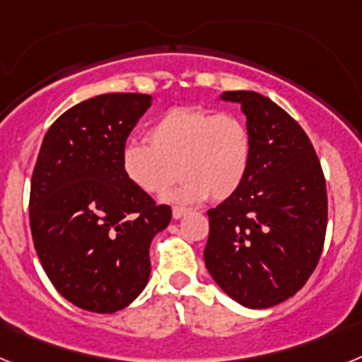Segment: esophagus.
<instances>
[{
	"mask_svg": "<svg viewBox=\"0 0 362 362\" xmlns=\"http://www.w3.org/2000/svg\"><path fill=\"white\" fill-rule=\"evenodd\" d=\"M188 214L187 209H181V206H174V210H172V217L174 219H181V217H185Z\"/></svg>",
	"mask_w": 362,
	"mask_h": 362,
	"instance_id": "esophagus-1",
	"label": "esophagus"
}]
</instances>
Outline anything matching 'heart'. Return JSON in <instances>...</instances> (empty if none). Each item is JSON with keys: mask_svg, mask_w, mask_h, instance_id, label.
Wrapping results in <instances>:
<instances>
[{"mask_svg": "<svg viewBox=\"0 0 362 362\" xmlns=\"http://www.w3.org/2000/svg\"><path fill=\"white\" fill-rule=\"evenodd\" d=\"M148 143L124 145L121 168L148 196L163 194L181 175V185L165 196L168 203H201L209 196L228 199L250 170V130L233 114L172 108L150 127Z\"/></svg>", "mask_w": 362, "mask_h": 362, "instance_id": "obj_1", "label": "heart"}]
</instances>
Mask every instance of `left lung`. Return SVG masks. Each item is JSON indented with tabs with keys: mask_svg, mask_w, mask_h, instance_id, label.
<instances>
[{
	"mask_svg": "<svg viewBox=\"0 0 362 362\" xmlns=\"http://www.w3.org/2000/svg\"><path fill=\"white\" fill-rule=\"evenodd\" d=\"M241 105L252 161L233 196L209 210L204 264L230 299L276 306L308 281L326 233V183L305 130L279 105L252 90L223 92Z\"/></svg>",
	"mask_w": 362,
	"mask_h": 362,
	"instance_id": "1",
	"label": "left lung"
}]
</instances>
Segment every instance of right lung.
<instances>
[{
  "mask_svg": "<svg viewBox=\"0 0 362 362\" xmlns=\"http://www.w3.org/2000/svg\"><path fill=\"white\" fill-rule=\"evenodd\" d=\"M148 94H101L57 117L30 183L34 248L54 288L74 306L114 313L145 290L150 243L172 210L137 190L121 152Z\"/></svg>",
  "mask_w": 362,
  "mask_h": 362,
  "instance_id": "obj_1",
  "label": "right lung"
}]
</instances>
